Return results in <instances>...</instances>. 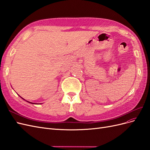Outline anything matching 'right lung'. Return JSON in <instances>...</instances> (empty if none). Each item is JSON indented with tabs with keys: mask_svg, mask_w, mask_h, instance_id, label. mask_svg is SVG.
I'll return each mask as SVG.
<instances>
[{
	"mask_svg": "<svg viewBox=\"0 0 150 150\" xmlns=\"http://www.w3.org/2000/svg\"><path fill=\"white\" fill-rule=\"evenodd\" d=\"M22 99H23V98H22ZM24 100H25V99H24ZM29 103H30V102H29Z\"/></svg>",
	"mask_w": 150,
	"mask_h": 150,
	"instance_id": "1",
	"label": "right lung"
}]
</instances>
